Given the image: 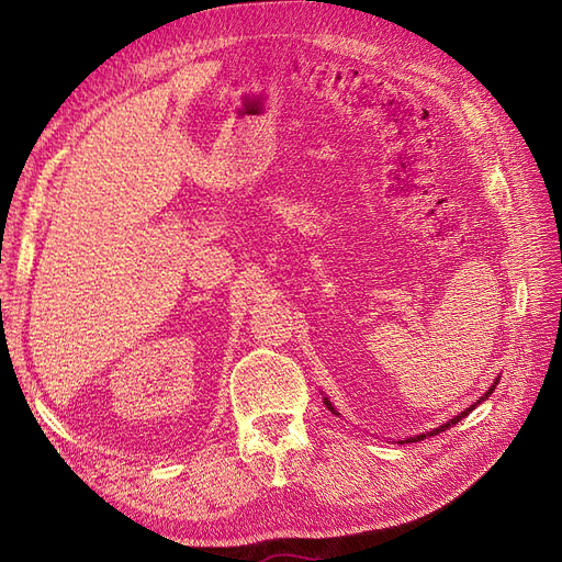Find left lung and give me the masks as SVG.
<instances>
[{"mask_svg":"<svg viewBox=\"0 0 562 562\" xmlns=\"http://www.w3.org/2000/svg\"><path fill=\"white\" fill-rule=\"evenodd\" d=\"M495 386H497V382H495V384H492V386L487 389V394H483V396H481V401H475V403H473L471 407H467V411H464L462 415H457V417H452L450 422H446V424H443V427H438V429H434V431H429V434H422V436H413V438H407V440H401V443H417V440H424V438H427V436H438L440 431H446V429H450V427H452V424H457L459 419H462V417H467V415H469V413L473 411V407H475V405H479V403H483V401H485V398H487V396L492 394V391H495ZM323 401H326V405H328V411H333V415H337V413H335V407L330 405V401H328V398H323Z\"/></svg>","mask_w":562,"mask_h":562,"instance_id":"8db88e82","label":"left lung"}]
</instances>
